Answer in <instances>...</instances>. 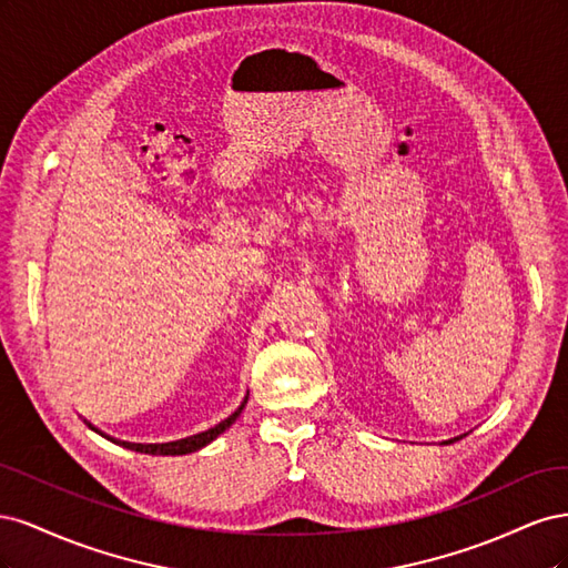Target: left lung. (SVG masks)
Listing matches in <instances>:
<instances>
[{
  "instance_id": "8db88e82",
  "label": "left lung",
  "mask_w": 568,
  "mask_h": 568,
  "mask_svg": "<svg viewBox=\"0 0 568 568\" xmlns=\"http://www.w3.org/2000/svg\"><path fill=\"white\" fill-rule=\"evenodd\" d=\"M457 438H462V436H457ZM457 438H453V440H448V443H455V440H457Z\"/></svg>"
}]
</instances>
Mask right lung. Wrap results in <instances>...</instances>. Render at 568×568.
<instances>
[{"label":"right lung","instance_id":"add662e5","mask_svg":"<svg viewBox=\"0 0 568 568\" xmlns=\"http://www.w3.org/2000/svg\"><path fill=\"white\" fill-rule=\"evenodd\" d=\"M246 400H248V395L244 398V403L239 405V409H234L227 419H222L220 424L211 426L209 432H201V434H196V436L180 438V440H173V443H151V445L125 443V440H123L120 445H123V448L136 450V453H146V455H186V453H196V450L203 448V445H209L211 440H215L222 432H225V428H230V426L234 424V419H236L239 415H242V409H244ZM111 440H113V438H111ZM113 443H118V440H113Z\"/></svg>","mask_w":568,"mask_h":568}]
</instances>
